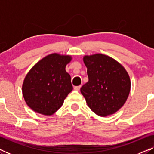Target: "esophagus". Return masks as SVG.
<instances>
[{
  "label": "esophagus",
  "instance_id": "34e87169",
  "mask_svg": "<svg viewBox=\"0 0 154 154\" xmlns=\"http://www.w3.org/2000/svg\"><path fill=\"white\" fill-rule=\"evenodd\" d=\"M81 85H79V86H75L74 87V90H77V91H79V90L81 89Z\"/></svg>",
  "mask_w": 154,
  "mask_h": 154
}]
</instances>
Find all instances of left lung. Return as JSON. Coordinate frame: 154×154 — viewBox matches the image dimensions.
I'll list each match as a JSON object with an SVG mask.
<instances>
[{"label": "left lung", "instance_id": "8db88e82", "mask_svg": "<svg viewBox=\"0 0 154 154\" xmlns=\"http://www.w3.org/2000/svg\"><path fill=\"white\" fill-rule=\"evenodd\" d=\"M88 81L81 88L90 109L100 116L115 113L125 104L131 87L125 69L111 57L94 54L83 57Z\"/></svg>", "mask_w": 154, "mask_h": 154}]
</instances>
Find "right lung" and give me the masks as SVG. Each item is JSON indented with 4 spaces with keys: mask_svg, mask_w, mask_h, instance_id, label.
Masks as SVG:
<instances>
[{
    "mask_svg": "<svg viewBox=\"0 0 154 154\" xmlns=\"http://www.w3.org/2000/svg\"><path fill=\"white\" fill-rule=\"evenodd\" d=\"M71 59L70 55L48 54L27 73L22 94L26 104L35 112L50 116L62 106L73 90L71 76L65 69Z\"/></svg>",
    "mask_w": 154,
    "mask_h": 154,
    "instance_id": "right-lung-1",
    "label": "right lung"
}]
</instances>
